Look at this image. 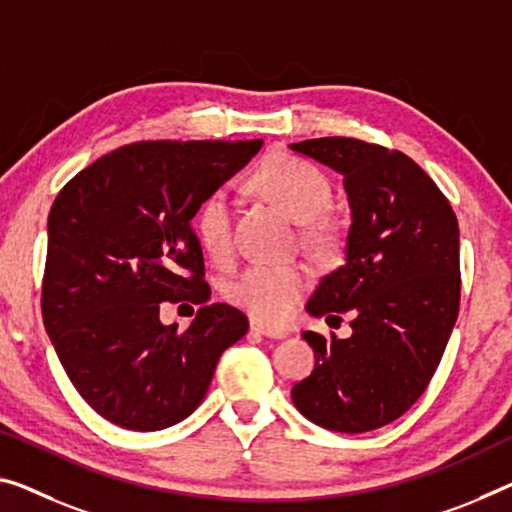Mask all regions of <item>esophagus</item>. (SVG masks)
<instances>
[{
	"label": "esophagus",
	"instance_id": "esophagus-1",
	"mask_svg": "<svg viewBox=\"0 0 512 512\" xmlns=\"http://www.w3.org/2000/svg\"><path fill=\"white\" fill-rule=\"evenodd\" d=\"M251 332L261 334V336H265V338H274V341H281V338L288 336L286 329L267 327V325H261V322H251Z\"/></svg>",
	"mask_w": 512,
	"mask_h": 512
}]
</instances>
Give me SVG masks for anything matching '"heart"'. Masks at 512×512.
I'll list each match as a JSON object with an SVG mask.
<instances>
[{"mask_svg": "<svg viewBox=\"0 0 512 512\" xmlns=\"http://www.w3.org/2000/svg\"><path fill=\"white\" fill-rule=\"evenodd\" d=\"M249 185L279 206L295 222H311L306 242L329 254L336 247V229L329 222H313L332 201V185L311 162L290 153H270L251 171ZM233 217L235 206L226 190L212 192L196 212V233L201 245L215 261L224 263L233 254ZM309 286V270L304 265L256 263L247 267L238 279L229 283V300L263 322H283Z\"/></svg>", "mask_w": 512, "mask_h": 512, "instance_id": "obj_1", "label": "heart"}]
</instances>
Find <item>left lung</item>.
I'll return each mask as SVG.
<instances>
[{"mask_svg": "<svg viewBox=\"0 0 512 512\" xmlns=\"http://www.w3.org/2000/svg\"><path fill=\"white\" fill-rule=\"evenodd\" d=\"M290 151L343 176L352 219L343 265L306 302L313 318L350 316L352 334H302L316 366L293 387V403L334 432L382 428L426 391L458 320V219L405 153L348 137L306 139Z\"/></svg>", "mask_w": 512, "mask_h": 512, "instance_id": "left-lung-1", "label": "left lung"}]
</instances>
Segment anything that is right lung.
<instances>
[{"mask_svg":"<svg viewBox=\"0 0 512 512\" xmlns=\"http://www.w3.org/2000/svg\"><path fill=\"white\" fill-rule=\"evenodd\" d=\"M254 141H139L102 155L47 217L43 322L61 366L102 419L151 432L201 405L245 313L208 304L192 217L261 151ZM162 301L202 309L183 335Z\"/></svg>","mask_w":512,"mask_h":512,"instance_id":"obj_1","label":"right lung"}]
</instances>
